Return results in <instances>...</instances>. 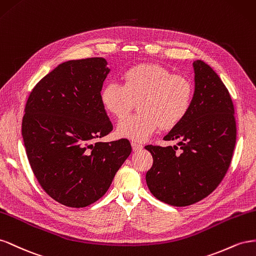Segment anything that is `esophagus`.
Listing matches in <instances>:
<instances>
[{
  "mask_svg": "<svg viewBox=\"0 0 256 256\" xmlns=\"http://www.w3.org/2000/svg\"><path fill=\"white\" fill-rule=\"evenodd\" d=\"M132 148L134 151H138V150H142V144H138L136 142H132Z\"/></svg>",
  "mask_w": 256,
  "mask_h": 256,
  "instance_id": "34e87169",
  "label": "esophagus"
}]
</instances>
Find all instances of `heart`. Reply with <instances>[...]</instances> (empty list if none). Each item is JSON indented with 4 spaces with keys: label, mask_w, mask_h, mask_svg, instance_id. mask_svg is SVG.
Masks as SVG:
<instances>
[{
    "label": "heart",
    "mask_w": 256,
    "mask_h": 256,
    "mask_svg": "<svg viewBox=\"0 0 256 256\" xmlns=\"http://www.w3.org/2000/svg\"><path fill=\"white\" fill-rule=\"evenodd\" d=\"M194 86L191 80L174 75L158 64H140L128 68L122 84L107 82L100 91L105 110L122 119L138 102L137 114L119 122L116 134L136 142H144L160 126L172 128L184 120L193 104Z\"/></svg>",
    "instance_id": "b5f03b06"
}]
</instances>
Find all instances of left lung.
<instances>
[{"label": "left lung", "instance_id": "obj_1", "mask_svg": "<svg viewBox=\"0 0 256 256\" xmlns=\"http://www.w3.org/2000/svg\"><path fill=\"white\" fill-rule=\"evenodd\" d=\"M193 68L192 107L164 137L177 140L179 147H144L153 158L146 174L150 192L177 207L192 205L214 191L228 170L236 144L235 110L228 89L204 61H193Z\"/></svg>", "mask_w": 256, "mask_h": 256}]
</instances>
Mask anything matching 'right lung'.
<instances>
[{
	"label": "right lung",
	"instance_id": "obj_1",
	"mask_svg": "<svg viewBox=\"0 0 256 256\" xmlns=\"http://www.w3.org/2000/svg\"><path fill=\"white\" fill-rule=\"evenodd\" d=\"M104 58L58 65L35 86L22 119L28 160L45 192L64 206L98 200L132 152L128 140L96 142L112 130L100 91Z\"/></svg>",
	"mask_w": 256,
	"mask_h": 256
}]
</instances>
